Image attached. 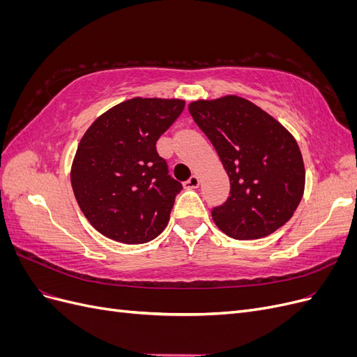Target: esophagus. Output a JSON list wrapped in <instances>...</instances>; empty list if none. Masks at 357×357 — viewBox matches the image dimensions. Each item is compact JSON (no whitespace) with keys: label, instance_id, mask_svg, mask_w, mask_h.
I'll list each match as a JSON object with an SVG mask.
<instances>
[{"label":"esophagus","instance_id":"1","mask_svg":"<svg viewBox=\"0 0 357 357\" xmlns=\"http://www.w3.org/2000/svg\"><path fill=\"white\" fill-rule=\"evenodd\" d=\"M198 186H199V177L198 176H192L189 180L185 181L186 189H197Z\"/></svg>","mask_w":357,"mask_h":357}]
</instances>
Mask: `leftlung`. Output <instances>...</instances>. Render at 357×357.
<instances>
[{"mask_svg":"<svg viewBox=\"0 0 357 357\" xmlns=\"http://www.w3.org/2000/svg\"><path fill=\"white\" fill-rule=\"evenodd\" d=\"M231 181V195L214 207L218 228L235 240H256L294 215L304 195L305 168L296 139L245 98L226 95L189 104Z\"/></svg>","mask_w":357,"mask_h":357,"instance_id":"1","label":"left lung"}]
</instances>
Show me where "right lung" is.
I'll return each mask as SVG.
<instances>
[{
    "instance_id": "1",
    "label": "right lung",
    "mask_w": 357,
    "mask_h": 357,
    "mask_svg": "<svg viewBox=\"0 0 357 357\" xmlns=\"http://www.w3.org/2000/svg\"><path fill=\"white\" fill-rule=\"evenodd\" d=\"M183 109V100L137 96L107 110L82 137L71 186L86 219L107 238L143 244L165 229L183 186L168 174L156 142Z\"/></svg>"
}]
</instances>
